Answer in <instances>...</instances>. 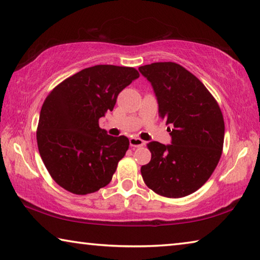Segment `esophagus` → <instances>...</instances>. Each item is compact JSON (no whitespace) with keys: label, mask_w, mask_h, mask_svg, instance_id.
Wrapping results in <instances>:
<instances>
[{"label":"esophagus","mask_w":260,"mask_h":260,"mask_svg":"<svg viewBox=\"0 0 260 260\" xmlns=\"http://www.w3.org/2000/svg\"><path fill=\"white\" fill-rule=\"evenodd\" d=\"M129 144H131V147L139 148V147H144V146H146V142H144L143 140L139 139V138H131L129 139Z\"/></svg>","instance_id":"esophagus-1"}]
</instances>
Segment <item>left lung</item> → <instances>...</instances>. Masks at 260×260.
Listing matches in <instances>:
<instances>
[{
    "label": "left lung",
    "instance_id": "1",
    "mask_svg": "<svg viewBox=\"0 0 260 260\" xmlns=\"http://www.w3.org/2000/svg\"><path fill=\"white\" fill-rule=\"evenodd\" d=\"M151 82L159 116L172 143H148L151 159L141 167L143 181L169 199L190 195L208 181L222 153L225 122L219 104L199 78L173 61L139 68Z\"/></svg>",
    "mask_w": 260,
    "mask_h": 260
}]
</instances>
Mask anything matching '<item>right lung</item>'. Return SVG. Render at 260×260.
I'll return each mask as SVG.
<instances>
[{"label": "right lung", "instance_id": "add662e5", "mask_svg": "<svg viewBox=\"0 0 260 260\" xmlns=\"http://www.w3.org/2000/svg\"><path fill=\"white\" fill-rule=\"evenodd\" d=\"M139 77L134 68L95 65L65 79L46 98L38 148L51 178L65 190L87 195L111 181L129 140L108 135L99 120L112 111L120 91Z\"/></svg>", "mask_w": 260, "mask_h": 260}]
</instances>
